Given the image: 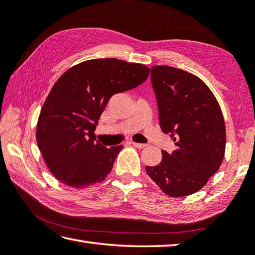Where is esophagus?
Segmentation results:
<instances>
[{
  "label": "esophagus",
  "instance_id": "1",
  "mask_svg": "<svg viewBox=\"0 0 255 255\" xmlns=\"http://www.w3.org/2000/svg\"><path fill=\"white\" fill-rule=\"evenodd\" d=\"M134 147L136 148H138V149H142V148H144V147H147V144L146 143H139V142H131Z\"/></svg>",
  "mask_w": 255,
  "mask_h": 255
}]
</instances>
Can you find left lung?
Wrapping results in <instances>:
<instances>
[{
  "label": "left lung",
  "instance_id": "left-lung-1",
  "mask_svg": "<svg viewBox=\"0 0 255 255\" xmlns=\"http://www.w3.org/2000/svg\"><path fill=\"white\" fill-rule=\"evenodd\" d=\"M159 124L177 149L146 172L170 197L200 190L220 168L226 151V125L220 105L200 78L171 66H152Z\"/></svg>",
  "mask_w": 255,
  "mask_h": 255
}]
</instances>
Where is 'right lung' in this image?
Returning a JSON list of instances; mask_svg holds the SVG:
<instances>
[{
	"label": "right lung",
	"instance_id": "add662e5",
	"mask_svg": "<svg viewBox=\"0 0 255 255\" xmlns=\"http://www.w3.org/2000/svg\"><path fill=\"white\" fill-rule=\"evenodd\" d=\"M142 64L97 58L77 64L54 84L39 114L36 140L53 176L73 188L103 181L123 146L96 140L98 119L115 94L136 88L149 76Z\"/></svg>",
	"mask_w": 255,
	"mask_h": 255
}]
</instances>
